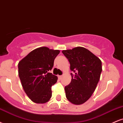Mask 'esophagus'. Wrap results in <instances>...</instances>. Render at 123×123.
<instances>
[{"mask_svg": "<svg viewBox=\"0 0 123 123\" xmlns=\"http://www.w3.org/2000/svg\"><path fill=\"white\" fill-rule=\"evenodd\" d=\"M62 76H60V75H58V77L59 79H61L62 78Z\"/></svg>", "mask_w": 123, "mask_h": 123, "instance_id": "34e87169", "label": "esophagus"}]
</instances>
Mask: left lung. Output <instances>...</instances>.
Returning <instances> with one entry per match:
<instances>
[{
  "mask_svg": "<svg viewBox=\"0 0 123 123\" xmlns=\"http://www.w3.org/2000/svg\"><path fill=\"white\" fill-rule=\"evenodd\" d=\"M69 62L72 71L70 83L65 87L66 97L74 105H81L95 91L102 72L100 59L84 47H77L72 50H63Z\"/></svg>",
  "mask_w": 123,
  "mask_h": 123,
  "instance_id": "1",
  "label": "left lung"
}]
</instances>
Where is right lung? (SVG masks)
<instances>
[{"label":"right lung","instance_id":"right-lung-1","mask_svg":"<svg viewBox=\"0 0 123 123\" xmlns=\"http://www.w3.org/2000/svg\"><path fill=\"white\" fill-rule=\"evenodd\" d=\"M60 52L46 47L37 48L18 63V75L22 87L33 102L44 104L51 97V87L58 77L49 71Z\"/></svg>","mask_w":123,"mask_h":123}]
</instances>
